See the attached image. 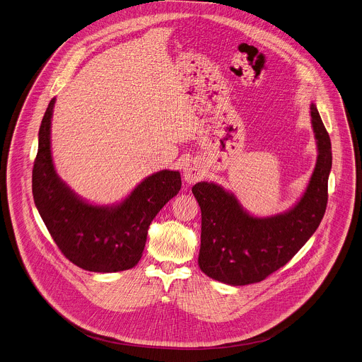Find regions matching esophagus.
Wrapping results in <instances>:
<instances>
[{
    "mask_svg": "<svg viewBox=\"0 0 362 362\" xmlns=\"http://www.w3.org/2000/svg\"><path fill=\"white\" fill-rule=\"evenodd\" d=\"M183 176H185V180L190 185H193L195 182H198L199 179H202L204 176V172L201 167L195 163H187L185 168H183Z\"/></svg>",
    "mask_w": 362,
    "mask_h": 362,
    "instance_id": "obj_1",
    "label": "esophagus"
}]
</instances>
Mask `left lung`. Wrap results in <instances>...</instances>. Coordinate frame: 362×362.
I'll use <instances>...</instances> for the list:
<instances>
[{
	"label": "left lung",
	"mask_w": 362,
	"mask_h": 362,
	"mask_svg": "<svg viewBox=\"0 0 362 362\" xmlns=\"http://www.w3.org/2000/svg\"><path fill=\"white\" fill-rule=\"evenodd\" d=\"M310 114L317 163L305 194L289 211L256 218L219 185L199 182L193 186L201 208L198 264L208 277L234 286L260 282L285 266L320 226L328 202L332 147L314 103Z\"/></svg>",
	"instance_id": "1"
}]
</instances>
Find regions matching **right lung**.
<instances>
[{
  "instance_id": "obj_1",
  "label": "right lung",
  "mask_w": 362,
  "mask_h": 362,
  "mask_svg": "<svg viewBox=\"0 0 362 362\" xmlns=\"http://www.w3.org/2000/svg\"><path fill=\"white\" fill-rule=\"evenodd\" d=\"M49 102L38 132L33 167L35 206L57 248L76 266L95 273H115L138 264L151 221L182 187L177 170L150 175L124 201L92 205L76 194L56 173L51 153Z\"/></svg>"
}]
</instances>
